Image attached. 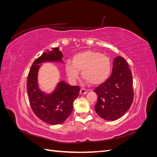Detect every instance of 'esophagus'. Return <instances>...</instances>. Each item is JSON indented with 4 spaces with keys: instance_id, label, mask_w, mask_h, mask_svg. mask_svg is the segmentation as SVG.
<instances>
[{
    "instance_id": "34e87169",
    "label": "esophagus",
    "mask_w": 157,
    "mask_h": 157,
    "mask_svg": "<svg viewBox=\"0 0 157 157\" xmlns=\"http://www.w3.org/2000/svg\"><path fill=\"white\" fill-rule=\"evenodd\" d=\"M87 92H88V90L86 89H84V88L80 89V94L84 95V94H86Z\"/></svg>"
}]
</instances>
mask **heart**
<instances>
[{
	"mask_svg": "<svg viewBox=\"0 0 157 157\" xmlns=\"http://www.w3.org/2000/svg\"><path fill=\"white\" fill-rule=\"evenodd\" d=\"M111 70V61L107 56L95 51L80 52L73 56L72 62L65 64V71L69 78L76 81L82 71V77L91 85L102 83L108 78Z\"/></svg>",
	"mask_w": 157,
	"mask_h": 157,
	"instance_id": "heart-1",
	"label": "heart"
}]
</instances>
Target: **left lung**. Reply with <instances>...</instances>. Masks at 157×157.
<instances>
[{
    "instance_id": "8db88e82",
    "label": "left lung",
    "mask_w": 157,
    "mask_h": 157,
    "mask_svg": "<svg viewBox=\"0 0 157 157\" xmlns=\"http://www.w3.org/2000/svg\"><path fill=\"white\" fill-rule=\"evenodd\" d=\"M132 73L126 61L115 58L112 75L94 90L98 95L95 110L106 121H115L128 111L134 100Z\"/></svg>"
}]
</instances>
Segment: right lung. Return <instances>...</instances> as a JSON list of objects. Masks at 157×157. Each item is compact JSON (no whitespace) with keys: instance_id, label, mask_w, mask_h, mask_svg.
I'll use <instances>...</instances> for the list:
<instances>
[{"instance_id":"right-lung-1","label":"right lung","mask_w":157,"mask_h":157,"mask_svg":"<svg viewBox=\"0 0 157 157\" xmlns=\"http://www.w3.org/2000/svg\"><path fill=\"white\" fill-rule=\"evenodd\" d=\"M63 54L59 48L47 50L33 62L28 75L27 89L33 111L40 120L55 125L63 123L72 113L73 102L79 94L80 87L60 81L52 94H46L39 89L37 76L40 65L46 61L62 62Z\"/></svg>"}]
</instances>
